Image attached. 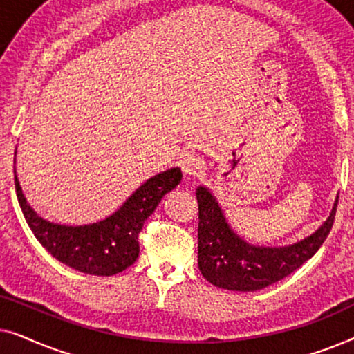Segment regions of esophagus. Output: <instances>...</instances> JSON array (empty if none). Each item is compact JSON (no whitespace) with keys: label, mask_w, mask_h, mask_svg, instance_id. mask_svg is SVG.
I'll return each mask as SVG.
<instances>
[{"label":"esophagus","mask_w":354,"mask_h":354,"mask_svg":"<svg viewBox=\"0 0 354 354\" xmlns=\"http://www.w3.org/2000/svg\"><path fill=\"white\" fill-rule=\"evenodd\" d=\"M180 167L185 176H198L203 169V162H201V159L196 156V154L185 153V154H182Z\"/></svg>","instance_id":"34e87169"}]
</instances>
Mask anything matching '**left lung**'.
Returning a JSON list of instances; mask_svg holds the SVG:
<instances>
[{"label":"left lung","mask_w":354,"mask_h":354,"mask_svg":"<svg viewBox=\"0 0 354 354\" xmlns=\"http://www.w3.org/2000/svg\"><path fill=\"white\" fill-rule=\"evenodd\" d=\"M198 268L207 282L234 292H254L287 277L321 248L333 225L338 198L327 221L301 241L288 246H254L227 224L224 212L206 187L196 188Z\"/></svg>","instance_id":"left-lung-1"}]
</instances>
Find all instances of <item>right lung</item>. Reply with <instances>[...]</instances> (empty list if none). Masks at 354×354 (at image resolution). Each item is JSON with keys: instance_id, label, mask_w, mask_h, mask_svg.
I'll return each mask as SVG.
<instances>
[{"instance_id": "1", "label": "right lung", "mask_w": 354, "mask_h": 354, "mask_svg": "<svg viewBox=\"0 0 354 354\" xmlns=\"http://www.w3.org/2000/svg\"><path fill=\"white\" fill-rule=\"evenodd\" d=\"M180 180V169L172 167L148 178L106 219L86 225H61L45 221L32 209L19 185L14 167L19 205L35 239L53 258L90 275H114L137 261L138 234L145 221L153 214L161 198Z\"/></svg>"}]
</instances>
